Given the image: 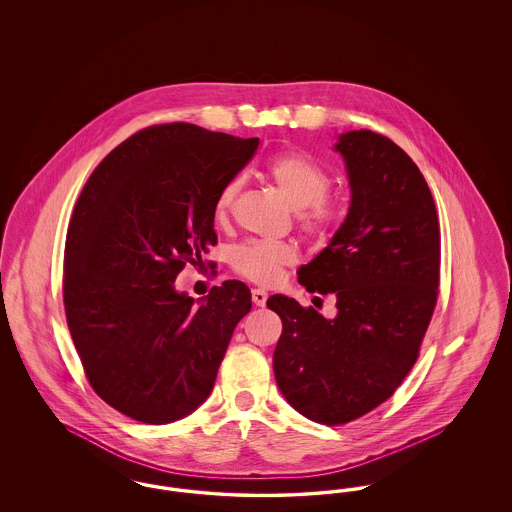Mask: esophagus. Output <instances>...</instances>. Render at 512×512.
<instances>
[{
	"label": "esophagus",
	"mask_w": 512,
	"mask_h": 512,
	"mask_svg": "<svg viewBox=\"0 0 512 512\" xmlns=\"http://www.w3.org/2000/svg\"><path fill=\"white\" fill-rule=\"evenodd\" d=\"M268 293L265 290H253L251 292V299H253V303L257 305V307H265V303H267Z\"/></svg>",
	"instance_id": "obj_1"
}]
</instances>
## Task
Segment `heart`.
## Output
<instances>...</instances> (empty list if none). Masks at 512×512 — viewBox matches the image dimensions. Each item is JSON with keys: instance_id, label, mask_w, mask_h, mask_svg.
I'll return each instance as SVG.
<instances>
[{"instance_id": "heart-1", "label": "heart", "mask_w": 512, "mask_h": 512, "mask_svg": "<svg viewBox=\"0 0 512 512\" xmlns=\"http://www.w3.org/2000/svg\"><path fill=\"white\" fill-rule=\"evenodd\" d=\"M265 174L274 188L297 211L299 226L315 240H328L347 217V207L340 197L328 195L330 174L317 161L303 153H280L268 159ZM242 190V180L232 178L220 188L215 199V217L224 220ZM299 261L293 244L247 242L232 249V268L259 286H276L286 268Z\"/></svg>"}]
</instances>
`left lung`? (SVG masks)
Returning <instances> with one entry per match:
<instances>
[{"instance_id":"obj_1","label":"left lung","mask_w":512,"mask_h":512,"mask_svg":"<svg viewBox=\"0 0 512 512\" xmlns=\"http://www.w3.org/2000/svg\"><path fill=\"white\" fill-rule=\"evenodd\" d=\"M351 205L328 247L299 268L307 292L334 293L332 320L272 295L282 318L274 376L297 413L326 426L370 413L411 372L438 303L439 220L413 159L390 138H338Z\"/></svg>"}]
</instances>
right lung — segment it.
<instances>
[{
	"mask_svg": "<svg viewBox=\"0 0 512 512\" xmlns=\"http://www.w3.org/2000/svg\"><path fill=\"white\" fill-rule=\"evenodd\" d=\"M257 146L259 138L188 122L147 126L99 163L74 205L67 324L94 391L138 422L194 413L251 309L240 280L213 286L199 303L176 292L174 280L217 244V194Z\"/></svg>",
	"mask_w": 512,
	"mask_h": 512,
	"instance_id": "right-lung-1",
	"label": "right lung"
}]
</instances>
